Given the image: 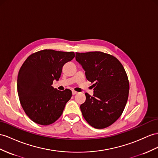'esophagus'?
<instances>
[{"label": "esophagus", "instance_id": "obj_1", "mask_svg": "<svg viewBox=\"0 0 158 158\" xmlns=\"http://www.w3.org/2000/svg\"><path fill=\"white\" fill-rule=\"evenodd\" d=\"M77 94V91H74V90L72 91V94H73V95H76Z\"/></svg>", "mask_w": 158, "mask_h": 158}]
</instances>
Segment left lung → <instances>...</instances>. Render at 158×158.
<instances>
[{
    "label": "left lung",
    "mask_w": 158,
    "mask_h": 158,
    "mask_svg": "<svg viewBox=\"0 0 158 158\" xmlns=\"http://www.w3.org/2000/svg\"><path fill=\"white\" fill-rule=\"evenodd\" d=\"M76 60L94 84V96L85 94L80 109L87 123L96 129L114 123L122 114L127 103L129 84L126 72L115 56L100 51L76 52Z\"/></svg>",
    "instance_id": "obj_1"
}]
</instances>
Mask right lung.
Segmentation results:
<instances>
[{
	"mask_svg": "<svg viewBox=\"0 0 158 158\" xmlns=\"http://www.w3.org/2000/svg\"><path fill=\"white\" fill-rule=\"evenodd\" d=\"M75 56L74 52L44 49L28 56L20 69L19 100L25 114L35 123L50 125L62 115L72 92L68 89L57 90L52 84L59 79L64 64Z\"/></svg>",
	"mask_w": 158,
	"mask_h": 158,
	"instance_id": "right-lung-1",
	"label": "right lung"
}]
</instances>
